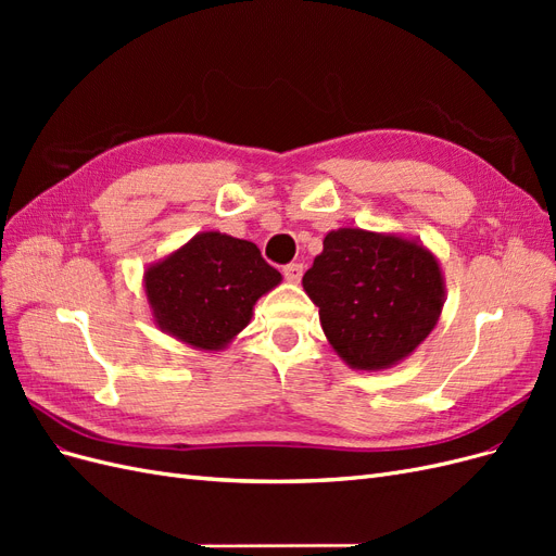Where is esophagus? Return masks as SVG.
Instances as JSON below:
<instances>
[{
  "label": "esophagus",
  "mask_w": 556,
  "mask_h": 556,
  "mask_svg": "<svg viewBox=\"0 0 556 556\" xmlns=\"http://www.w3.org/2000/svg\"><path fill=\"white\" fill-rule=\"evenodd\" d=\"M282 276H285V280H288V282H299L301 276H304V264L292 262L288 266H282Z\"/></svg>",
  "instance_id": "34e87169"
}]
</instances>
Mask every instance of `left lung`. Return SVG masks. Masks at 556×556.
Masks as SVG:
<instances>
[{
  "mask_svg": "<svg viewBox=\"0 0 556 556\" xmlns=\"http://www.w3.org/2000/svg\"><path fill=\"white\" fill-rule=\"evenodd\" d=\"M301 285L319 308L329 345L355 371H382L410 357L445 304L439 257L396 231H329Z\"/></svg>",
  "mask_w": 556,
  "mask_h": 556,
  "instance_id": "8db88e82",
  "label": "left lung"
}]
</instances>
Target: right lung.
<instances>
[{
  "instance_id": "1",
  "label": "right lung",
  "mask_w": 556,
  "mask_h": 556,
  "mask_svg": "<svg viewBox=\"0 0 556 556\" xmlns=\"http://www.w3.org/2000/svg\"><path fill=\"white\" fill-rule=\"evenodd\" d=\"M282 276L252 241L199 231L148 264L143 292L160 331L201 352H220L250 325L257 301Z\"/></svg>"
}]
</instances>
